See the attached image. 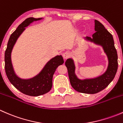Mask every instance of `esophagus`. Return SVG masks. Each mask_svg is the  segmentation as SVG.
<instances>
[{"instance_id":"34e87169","label":"esophagus","mask_w":123,"mask_h":123,"mask_svg":"<svg viewBox=\"0 0 123 123\" xmlns=\"http://www.w3.org/2000/svg\"><path fill=\"white\" fill-rule=\"evenodd\" d=\"M70 53L68 52H66L64 53L63 54V58L65 59H67V58H68L69 56H70Z\"/></svg>"}]
</instances>
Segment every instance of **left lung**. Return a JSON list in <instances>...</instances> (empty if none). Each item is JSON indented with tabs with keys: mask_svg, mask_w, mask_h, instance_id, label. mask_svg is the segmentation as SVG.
I'll use <instances>...</instances> for the list:
<instances>
[{
	"mask_svg": "<svg viewBox=\"0 0 123 123\" xmlns=\"http://www.w3.org/2000/svg\"><path fill=\"white\" fill-rule=\"evenodd\" d=\"M96 33L92 37H86L88 42L100 46L108 58L107 68L101 75L94 78L80 79L75 74V65L73 58L65 61L71 85L76 91L87 94H95L104 90L113 80L118 69V56L112 34L105 29L99 21L95 20Z\"/></svg>",
	"mask_w": 123,
	"mask_h": 123,
	"instance_id": "obj_1",
	"label": "left lung"
}]
</instances>
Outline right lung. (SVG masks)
<instances>
[{
  "label": "right lung",
  "mask_w": 123,
  "mask_h": 123,
  "mask_svg": "<svg viewBox=\"0 0 123 123\" xmlns=\"http://www.w3.org/2000/svg\"><path fill=\"white\" fill-rule=\"evenodd\" d=\"M43 19L30 17L24 21L10 36L5 53V68L9 81L21 92L31 96L44 95L50 91L52 87L55 72L58 66L62 65L64 62L62 55L55 56L45 64L37 75L29 79H22L15 73L12 63L11 54L17 40L30 24Z\"/></svg>",
  "instance_id": "add662e5"
}]
</instances>
